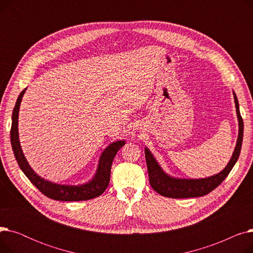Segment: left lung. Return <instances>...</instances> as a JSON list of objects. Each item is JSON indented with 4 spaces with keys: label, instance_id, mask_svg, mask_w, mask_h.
Instances as JSON below:
<instances>
[{
    "label": "left lung",
    "instance_id": "obj_1",
    "mask_svg": "<svg viewBox=\"0 0 253 253\" xmlns=\"http://www.w3.org/2000/svg\"><path fill=\"white\" fill-rule=\"evenodd\" d=\"M236 111L239 121V135L235 151L233 153L232 159L218 174L202 179H178L168 176L157 163L156 159L153 157L148 149H144L145 160H147V167L149 172V179L152 188L164 197L182 199V198H194L207 195L211 191L216 189L218 185L229 175L234 165L236 164L239 156H240L242 141H243V119L239 111V102L237 96L234 93Z\"/></svg>",
    "mask_w": 253,
    "mask_h": 253
}]
</instances>
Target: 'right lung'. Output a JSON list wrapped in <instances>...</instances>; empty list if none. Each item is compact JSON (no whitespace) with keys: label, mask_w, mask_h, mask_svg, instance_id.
I'll use <instances>...</instances> for the list:
<instances>
[{"label":"right lung","mask_w":253,"mask_h":253,"mask_svg":"<svg viewBox=\"0 0 253 253\" xmlns=\"http://www.w3.org/2000/svg\"><path fill=\"white\" fill-rule=\"evenodd\" d=\"M25 90L26 88L22 90V92L20 93L16 100L14 110H13V113H12V125H11V131H10L12 150H13V153H14L15 159L20 169L23 171V173L31 180V182L40 192L44 194L46 197L53 199V200L85 201V200H90V199L100 196L106 190V188L109 187L113 160L117 152L125 144V141L119 140V141L113 142L104 150V152L100 157L96 174L94 178L88 183H85L82 185H77V187H75V185H61V184L52 183L48 180L41 178L35 173L34 170L29 165V163L26 162L23 153L21 151L19 139H18V112H19L20 102Z\"/></svg>","instance_id":"add662e5"}]
</instances>
